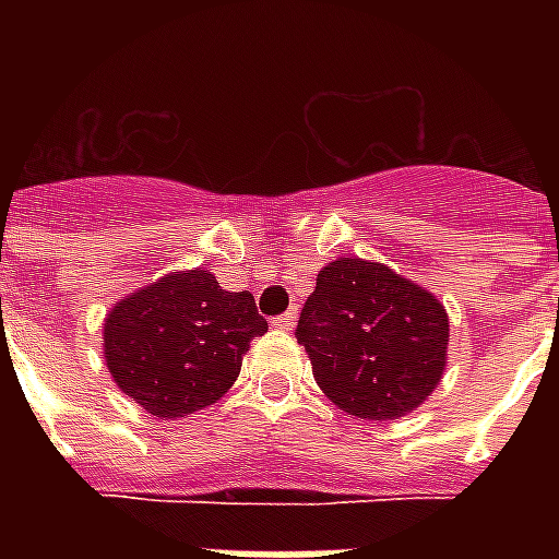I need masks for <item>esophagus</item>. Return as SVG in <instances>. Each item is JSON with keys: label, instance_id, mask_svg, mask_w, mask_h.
Instances as JSON below:
<instances>
[{"label": "esophagus", "instance_id": "1", "mask_svg": "<svg viewBox=\"0 0 559 559\" xmlns=\"http://www.w3.org/2000/svg\"><path fill=\"white\" fill-rule=\"evenodd\" d=\"M296 319L298 313L296 307H293V310H287L284 316H275V319H272V328H275V331H293V328H296Z\"/></svg>", "mask_w": 559, "mask_h": 559}]
</instances>
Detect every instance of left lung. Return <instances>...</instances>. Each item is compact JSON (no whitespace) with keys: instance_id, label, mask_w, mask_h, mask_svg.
I'll list each match as a JSON object with an SVG mask.
<instances>
[{"instance_id":"left-lung-1","label":"left lung","mask_w":559,"mask_h":559,"mask_svg":"<svg viewBox=\"0 0 559 559\" xmlns=\"http://www.w3.org/2000/svg\"><path fill=\"white\" fill-rule=\"evenodd\" d=\"M296 336L333 406L362 420H397L441 385L450 316L389 263L336 258L319 270Z\"/></svg>"}]
</instances>
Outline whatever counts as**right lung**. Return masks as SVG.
<instances>
[{"label":"right lung","mask_w":559,"mask_h":559,"mask_svg":"<svg viewBox=\"0 0 559 559\" xmlns=\"http://www.w3.org/2000/svg\"><path fill=\"white\" fill-rule=\"evenodd\" d=\"M252 293H226L205 266L162 275L118 298L104 319V359L127 397L159 420L197 415L235 385L266 333Z\"/></svg>","instance_id":"obj_1"}]
</instances>
